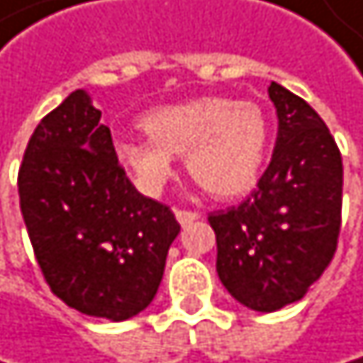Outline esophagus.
<instances>
[{"label": "esophagus", "instance_id": "34e87169", "mask_svg": "<svg viewBox=\"0 0 363 363\" xmlns=\"http://www.w3.org/2000/svg\"><path fill=\"white\" fill-rule=\"evenodd\" d=\"M176 219L180 221V225H189V223H194L196 219H200V213H196V211H185V208H178V211H176Z\"/></svg>", "mask_w": 363, "mask_h": 363}]
</instances>
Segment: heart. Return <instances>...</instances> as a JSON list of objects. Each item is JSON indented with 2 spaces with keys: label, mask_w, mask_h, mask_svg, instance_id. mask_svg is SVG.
<instances>
[{
  "label": "heart",
  "mask_w": 363,
  "mask_h": 363,
  "mask_svg": "<svg viewBox=\"0 0 363 363\" xmlns=\"http://www.w3.org/2000/svg\"><path fill=\"white\" fill-rule=\"evenodd\" d=\"M140 124L148 140L118 142L116 157L148 196L172 178V155H185L191 178L217 198L243 196L258 183L269 126L252 101L200 96L157 107Z\"/></svg>",
  "instance_id": "heart-1"
}]
</instances>
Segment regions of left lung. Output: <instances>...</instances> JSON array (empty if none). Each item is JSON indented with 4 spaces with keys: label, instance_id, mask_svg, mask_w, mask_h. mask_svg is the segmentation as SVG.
Instances as JSON below:
<instances>
[{
    "label": "left lung",
    "instance_id": "1",
    "mask_svg": "<svg viewBox=\"0 0 363 363\" xmlns=\"http://www.w3.org/2000/svg\"><path fill=\"white\" fill-rule=\"evenodd\" d=\"M269 99L277 111L269 167L247 200L208 215L221 284L258 312L308 293L329 267L342 223V157L327 124L275 82Z\"/></svg>",
    "mask_w": 363,
    "mask_h": 363
}]
</instances>
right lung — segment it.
<instances>
[{"mask_svg": "<svg viewBox=\"0 0 363 363\" xmlns=\"http://www.w3.org/2000/svg\"><path fill=\"white\" fill-rule=\"evenodd\" d=\"M18 198L55 297L109 320L148 308L180 223L169 206L133 187L84 90L36 126L18 169Z\"/></svg>", "mask_w": 363, "mask_h": 363, "instance_id": "right-lung-1", "label": "right lung"}]
</instances>
